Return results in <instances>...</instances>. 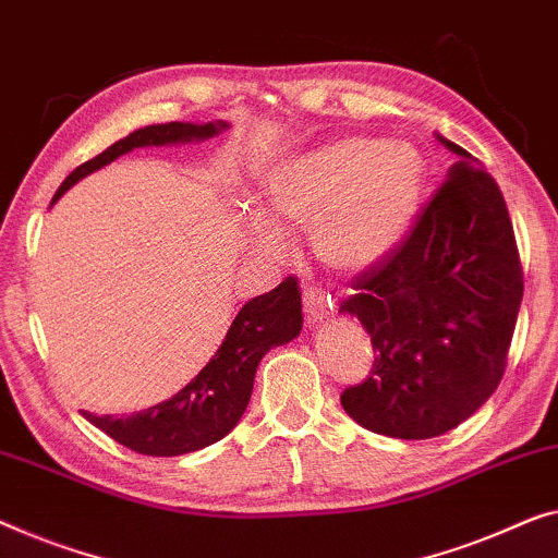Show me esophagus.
<instances>
[{
  "mask_svg": "<svg viewBox=\"0 0 558 558\" xmlns=\"http://www.w3.org/2000/svg\"><path fill=\"white\" fill-rule=\"evenodd\" d=\"M302 302H304L306 319L310 322L322 319L329 310H332V299H329L319 287H314V284L302 287Z\"/></svg>",
  "mask_w": 558,
  "mask_h": 558,
  "instance_id": "34e87169",
  "label": "esophagus"
}]
</instances>
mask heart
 <instances>
[{"mask_svg":"<svg viewBox=\"0 0 558 558\" xmlns=\"http://www.w3.org/2000/svg\"><path fill=\"white\" fill-rule=\"evenodd\" d=\"M427 166L402 141L344 138L294 156L266 175L264 208H248L241 229L264 259L292 254L289 231H310L312 248L332 269L357 271L390 252L417 214Z\"/></svg>","mask_w":558,"mask_h":558,"instance_id":"b5f03b06","label":"heart"}]
</instances>
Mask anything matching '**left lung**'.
Segmentation results:
<instances>
[{
	"label": "left lung",
	"mask_w": 558,
	"mask_h": 558,
	"mask_svg": "<svg viewBox=\"0 0 558 558\" xmlns=\"http://www.w3.org/2000/svg\"><path fill=\"white\" fill-rule=\"evenodd\" d=\"M440 143L460 160L339 304L375 350L369 375L339 395L342 408L367 430L402 440L453 430L496 392L523 299L504 193L471 153Z\"/></svg>",
	"instance_id": "obj_1"
}]
</instances>
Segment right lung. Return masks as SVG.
I'll return each mask as SVG.
<instances>
[{
	"mask_svg": "<svg viewBox=\"0 0 558 558\" xmlns=\"http://www.w3.org/2000/svg\"><path fill=\"white\" fill-rule=\"evenodd\" d=\"M226 123H166L148 125L128 135V138L112 143L100 156L85 160L77 166L54 193L52 204L70 185H75L87 173L108 166L123 153L143 145H166L181 141H204L223 131ZM302 329V296L294 277H287L269 294H262L241 306L236 319L231 322L229 332L208 365L175 392L171 400L158 402L148 410L133 413L128 417L112 415H83L95 427L120 446L135 450L143 456H183L201 450L211 442L221 440L231 427L239 423L241 415L252 400L256 367L271 347L284 344L294 339Z\"/></svg>",
	"mask_w": 558,
	"mask_h": 558,
	"instance_id": "right-lung-1",
	"label": "right lung"
}]
</instances>
